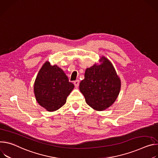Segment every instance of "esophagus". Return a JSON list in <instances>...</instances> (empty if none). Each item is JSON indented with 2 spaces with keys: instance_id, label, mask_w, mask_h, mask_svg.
Returning a JSON list of instances; mask_svg holds the SVG:
<instances>
[{
  "instance_id": "esophagus-1",
  "label": "esophagus",
  "mask_w": 158,
  "mask_h": 158,
  "mask_svg": "<svg viewBox=\"0 0 158 158\" xmlns=\"http://www.w3.org/2000/svg\"><path fill=\"white\" fill-rule=\"evenodd\" d=\"M79 83H80V81H79V80H78L74 81V85H75V86L76 87H78V86Z\"/></svg>"
}]
</instances>
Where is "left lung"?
<instances>
[{"mask_svg": "<svg viewBox=\"0 0 158 158\" xmlns=\"http://www.w3.org/2000/svg\"><path fill=\"white\" fill-rule=\"evenodd\" d=\"M100 64L95 63L85 70V78L80 83V90L86 103L97 111H103L115 102L120 93V78L111 61L102 56Z\"/></svg>", "mask_w": 158, "mask_h": 158, "instance_id": "8db88e82", "label": "left lung"}]
</instances>
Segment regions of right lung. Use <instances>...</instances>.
<instances>
[{"label":"right lung","instance_id":"right-lung-1","mask_svg":"<svg viewBox=\"0 0 158 158\" xmlns=\"http://www.w3.org/2000/svg\"><path fill=\"white\" fill-rule=\"evenodd\" d=\"M63 70L46 61L42 66L34 84L36 101L48 112L58 110L65 104L67 97L74 89Z\"/></svg>","mask_w":158,"mask_h":158}]
</instances>
